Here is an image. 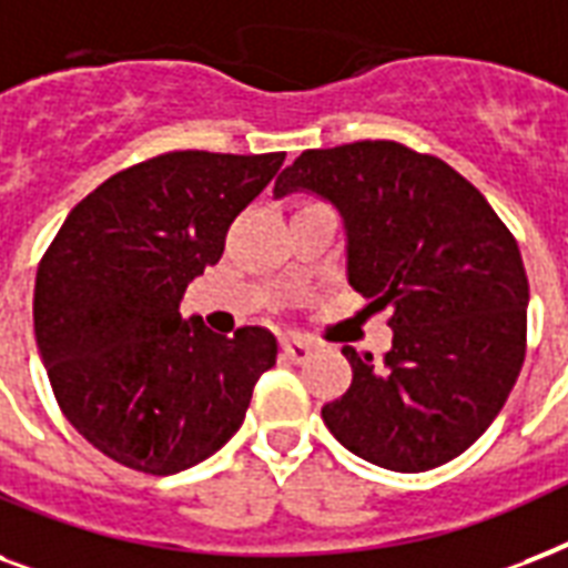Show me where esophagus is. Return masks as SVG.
I'll use <instances>...</instances> for the list:
<instances>
[{"instance_id": "1", "label": "esophagus", "mask_w": 568, "mask_h": 568, "mask_svg": "<svg viewBox=\"0 0 568 568\" xmlns=\"http://www.w3.org/2000/svg\"><path fill=\"white\" fill-rule=\"evenodd\" d=\"M281 349H284V355H287L293 364H305L307 358H311V353H314V346L307 344V341H302V337H284V341H281Z\"/></svg>"}]
</instances>
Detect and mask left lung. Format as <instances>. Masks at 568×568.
<instances>
[{
    "mask_svg": "<svg viewBox=\"0 0 568 568\" xmlns=\"http://www.w3.org/2000/svg\"><path fill=\"white\" fill-rule=\"evenodd\" d=\"M302 189L337 206L349 284L390 307L394 328L379 364L344 346L353 385L325 403V426L388 471L450 463L489 429L525 364L530 290L516 236L459 171L399 142L305 151L275 197Z\"/></svg>",
    "mask_w": 568,
    "mask_h": 568,
    "instance_id": "left-lung-1",
    "label": "left lung"
}]
</instances>
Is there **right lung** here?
<instances>
[{
  "instance_id": "obj_1",
  "label": "right lung",
  "mask_w": 568,
  "mask_h": 568,
  "mask_svg": "<svg viewBox=\"0 0 568 568\" xmlns=\"http://www.w3.org/2000/svg\"><path fill=\"white\" fill-rule=\"evenodd\" d=\"M284 153L171 151L82 197L34 278V341L61 412L88 444L165 477L213 456L243 426L278 355L275 334H215L180 298L219 263L236 215Z\"/></svg>"
}]
</instances>
